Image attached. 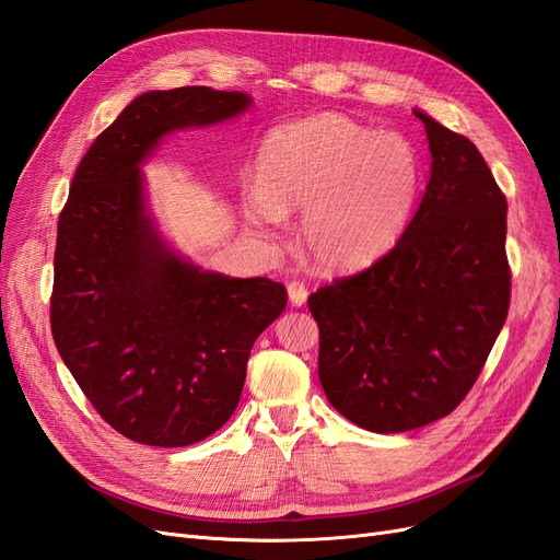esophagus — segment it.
Here are the masks:
<instances>
[{
    "instance_id": "1",
    "label": "esophagus",
    "mask_w": 560,
    "mask_h": 560,
    "mask_svg": "<svg viewBox=\"0 0 560 560\" xmlns=\"http://www.w3.org/2000/svg\"><path fill=\"white\" fill-rule=\"evenodd\" d=\"M287 294H290L292 306H303V303L308 301V287L303 284V282L292 280L290 284H287Z\"/></svg>"
}]
</instances>
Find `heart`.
I'll list each match as a JSON object with an SVG mask.
<instances>
[{"mask_svg":"<svg viewBox=\"0 0 560 560\" xmlns=\"http://www.w3.org/2000/svg\"><path fill=\"white\" fill-rule=\"evenodd\" d=\"M425 163L401 132L325 112L268 132L259 184L243 194L252 233L276 238L303 212L301 245L327 273H352L395 249L416 214Z\"/></svg>","mask_w":560,"mask_h":560,"instance_id":"b5f03b06","label":"heart"}]
</instances>
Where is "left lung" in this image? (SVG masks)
<instances>
[{
  "mask_svg": "<svg viewBox=\"0 0 560 560\" xmlns=\"http://www.w3.org/2000/svg\"><path fill=\"white\" fill-rule=\"evenodd\" d=\"M430 182L395 249L308 299L317 374L334 409L371 432L448 416L479 378L506 319V198L479 149L416 109Z\"/></svg>",
  "mask_w": 560,
  "mask_h": 560,
  "instance_id": "obj_1",
  "label": "left lung"
}]
</instances>
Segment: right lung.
<instances>
[{
  "instance_id": "add662e5",
  "label": "right lung",
  "mask_w": 560,
  "mask_h": 560,
  "mask_svg": "<svg viewBox=\"0 0 560 560\" xmlns=\"http://www.w3.org/2000/svg\"><path fill=\"white\" fill-rule=\"evenodd\" d=\"M243 91H149L81 159L58 222L50 331L109 425L147 446H189L238 406L249 350L287 306L268 278L202 270L165 243L142 165L167 135L231 121Z\"/></svg>"
}]
</instances>
